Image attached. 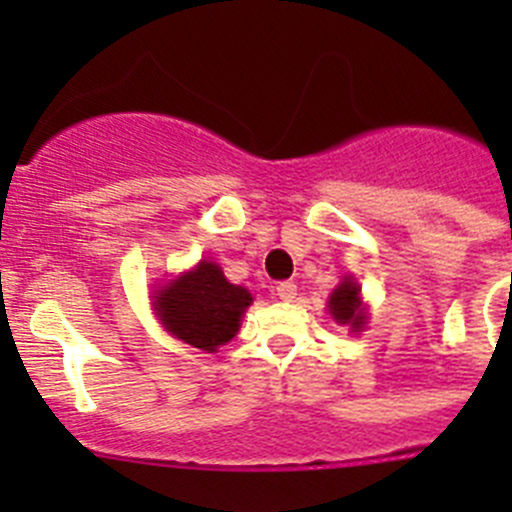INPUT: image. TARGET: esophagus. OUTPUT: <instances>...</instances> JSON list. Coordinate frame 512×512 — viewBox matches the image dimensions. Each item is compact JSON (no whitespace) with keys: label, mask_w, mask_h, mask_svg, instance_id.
<instances>
[{"label":"esophagus","mask_w":512,"mask_h":512,"mask_svg":"<svg viewBox=\"0 0 512 512\" xmlns=\"http://www.w3.org/2000/svg\"><path fill=\"white\" fill-rule=\"evenodd\" d=\"M275 292L282 302H292V299L297 297V285H294V282H280V285L275 287Z\"/></svg>","instance_id":"esophagus-1"}]
</instances>
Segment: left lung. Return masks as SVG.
<instances>
[{
	"label": "left lung",
	"mask_w": 512,
	"mask_h": 512,
	"mask_svg": "<svg viewBox=\"0 0 512 512\" xmlns=\"http://www.w3.org/2000/svg\"><path fill=\"white\" fill-rule=\"evenodd\" d=\"M329 312L339 324H352L354 332H361L366 312L361 307L359 285L354 280H344L342 285L334 289L332 297H329Z\"/></svg>",
	"instance_id": "obj_1"
}]
</instances>
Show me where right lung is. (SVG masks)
<instances>
[{"label":"right lung","instance_id":"add662e5","mask_svg":"<svg viewBox=\"0 0 512 512\" xmlns=\"http://www.w3.org/2000/svg\"><path fill=\"white\" fill-rule=\"evenodd\" d=\"M250 302L252 294L230 285L215 262H200L193 272L160 289L156 314L163 327L185 344L215 352L235 337Z\"/></svg>","mask_w":512,"mask_h":512}]
</instances>
